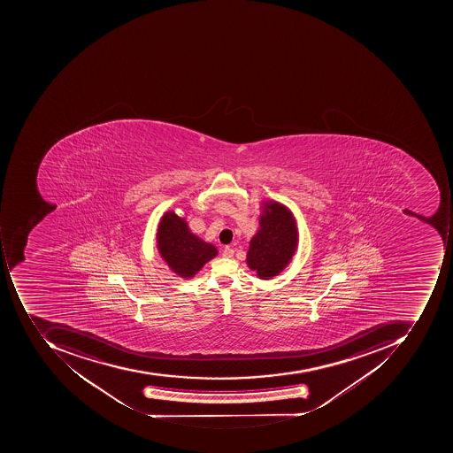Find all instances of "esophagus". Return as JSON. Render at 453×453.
I'll return each mask as SVG.
<instances>
[{
	"label": "esophagus",
	"mask_w": 453,
	"mask_h": 453,
	"mask_svg": "<svg viewBox=\"0 0 453 453\" xmlns=\"http://www.w3.org/2000/svg\"><path fill=\"white\" fill-rule=\"evenodd\" d=\"M234 256V249L228 248V246H226L225 249H223V257L226 258H231Z\"/></svg>",
	"instance_id": "esophagus-1"
}]
</instances>
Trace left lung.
I'll list each match as a JSON object with an SVG mask.
<instances>
[{"instance_id": "left-lung-1", "label": "left lung", "mask_w": 453, "mask_h": 453, "mask_svg": "<svg viewBox=\"0 0 453 453\" xmlns=\"http://www.w3.org/2000/svg\"><path fill=\"white\" fill-rule=\"evenodd\" d=\"M296 222L290 211L279 203H268L260 218V230L251 238L246 263L260 279L280 273L296 253Z\"/></svg>"}]
</instances>
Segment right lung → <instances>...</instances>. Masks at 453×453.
Listing matches in <instances>:
<instances>
[{"mask_svg":"<svg viewBox=\"0 0 453 453\" xmlns=\"http://www.w3.org/2000/svg\"><path fill=\"white\" fill-rule=\"evenodd\" d=\"M157 248L170 268L182 278H192L218 255L215 246L196 237L187 222L174 212H167L160 220Z\"/></svg>","mask_w":453,"mask_h":453,"instance_id":"1","label":"right lung"}]
</instances>
